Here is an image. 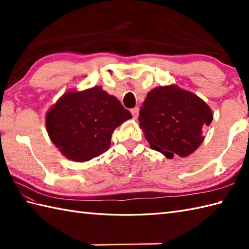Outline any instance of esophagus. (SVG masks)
I'll list each match as a JSON object with an SVG mask.
<instances>
[{
  "label": "esophagus",
  "mask_w": 249,
  "mask_h": 249,
  "mask_svg": "<svg viewBox=\"0 0 249 249\" xmlns=\"http://www.w3.org/2000/svg\"><path fill=\"white\" fill-rule=\"evenodd\" d=\"M130 112H131V114H133V118L137 119V118H138V114H139V108L135 107V108L130 110Z\"/></svg>",
  "instance_id": "1"
}]
</instances>
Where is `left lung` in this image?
<instances>
[{"label":"left lung","mask_w":249,"mask_h":249,"mask_svg":"<svg viewBox=\"0 0 249 249\" xmlns=\"http://www.w3.org/2000/svg\"><path fill=\"white\" fill-rule=\"evenodd\" d=\"M140 108L139 125L151 149L168 158L197 150L204 139L202 129L213 120L202 99L177 86L153 89Z\"/></svg>","instance_id":"left-lung-1"}]
</instances>
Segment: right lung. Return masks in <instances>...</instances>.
<instances>
[{
  "mask_svg": "<svg viewBox=\"0 0 249 249\" xmlns=\"http://www.w3.org/2000/svg\"><path fill=\"white\" fill-rule=\"evenodd\" d=\"M130 118L118 99L95 87L63 95L47 114L46 127L63 155L87 161L108 151L113 130Z\"/></svg>",
  "mask_w": 249,
  "mask_h": 249,
  "instance_id": "obj_1",
  "label": "right lung"
}]
</instances>
